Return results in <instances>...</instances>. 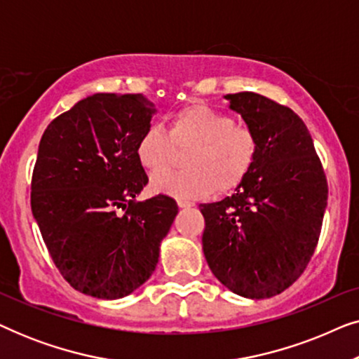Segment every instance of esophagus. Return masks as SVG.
I'll return each instance as SVG.
<instances>
[{"label": "esophagus", "instance_id": "34e87169", "mask_svg": "<svg viewBox=\"0 0 359 359\" xmlns=\"http://www.w3.org/2000/svg\"><path fill=\"white\" fill-rule=\"evenodd\" d=\"M178 205L181 209H186V208H193L194 203H191V201H184V199H178Z\"/></svg>", "mask_w": 359, "mask_h": 359}]
</instances>
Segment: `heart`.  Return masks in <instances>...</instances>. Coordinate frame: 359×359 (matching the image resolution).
I'll use <instances>...</instances> for the list:
<instances>
[{
    "label": "heart",
    "mask_w": 359,
    "mask_h": 359,
    "mask_svg": "<svg viewBox=\"0 0 359 359\" xmlns=\"http://www.w3.org/2000/svg\"><path fill=\"white\" fill-rule=\"evenodd\" d=\"M190 151L181 174L155 175L151 189L178 199H203L217 191L230 193L247 178L258 155V137L248 126L208 104H191L175 112L168 134L150 127L135 147L139 163L150 173L172 164L175 149Z\"/></svg>",
    "instance_id": "heart-1"
}]
</instances>
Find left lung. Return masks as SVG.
<instances>
[{"mask_svg": "<svg viewBox=\"0 0 359 359\" xmlns=\"http://www.w3.org/2000/svg\"><path fill=\"white\" fill-rule=\"evenodd\" d=\"M258 137L253 168L232 196L201 204L204 257L214 276L248 299L273 297L316 252L328 186L306 124L252 91L224 96Z\"/></svg>", "mask_w": 359, "mask_h": 359, "instance_id": "obj_1", "label": "left lung"}]
</instances>
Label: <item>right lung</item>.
Returning a JSON list of instances; mask_svg holds the SVG:
<instances>
[{
	"label": "right lung",
	"instance_id": "1",
	"mask_svg": "<svg viewBox=\"0 0 359 359\" xmlns=\"http://www.w3.org/2000/svg\"><path fill=\"white\" fill-rule=\"evenodd\" d=\"M154 114L142 95L96 93L55 117L39 144L32 215L58 271L88 296L140 287L178 214L168 196L135 201L149 183L135 147Z\"/></svg>",
	"mask_w": 359,
	"mask_h": 359
}]
</instances>
